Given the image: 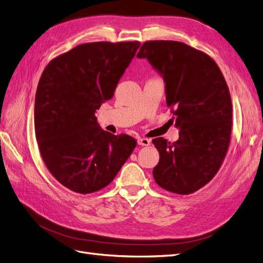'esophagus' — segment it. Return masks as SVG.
Masks as SVG:
<instances>
[{"label":"esophagus","instance_id":"1","mask_svg":"<svg viewBox=\"0 0 263 263\" xmlns=\"http://www.w3.org/2000/svg\"><path fill=\"white\" fill-rule=\"evenodd\" d=\"M138 145L140 146H149L150 145V139L148 138H138Z\"/></svg>","mask_w":263,"mask_h":263}]
</instances>
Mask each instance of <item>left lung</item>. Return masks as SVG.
<instances>
[{
  "mask_svg": "<svg viewBox=\"0 0 263 263\" xmlns=\"http://www.w3.org/2000/svg\"><path fill=\"white\" fill-rule=\"evenodd\" d=\"M137 57L163 76L171 121L180 129L174 142L153 140L160 156L155 181L172 193H194L216 176L229 147L233 104L225 78L208 53L181 42H145Z\"/></svg>",
  "mask_w": 263,
  "mask_h": 263,
  "instance_id": "1",
  "label": "left lung"
}]
</instances>
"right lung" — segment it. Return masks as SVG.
Masks as SVG:
<instances>
[{"label":"right lung","mask_w":263,"mask_h":263,"mask_svg":"<svg viewBox=\"0 0 263 263\" xmlns=\"http://www.w3.org/2000/svg\"><path fill=\"white\" fill-rule=\"evenodd\" d=\"M139 42H95L53 58L38 82L35 135L47 169L72 192L90 194L114 180L137 141L99 126L95 112L115 87Z\"/></svg>","instance_id":"1"}]
</instances>
